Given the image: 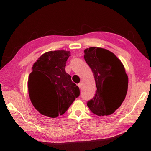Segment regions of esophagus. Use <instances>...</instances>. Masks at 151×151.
Listing matches in <instances>:
<instances>
[{
	"instance_id": "1",
	"label": "esophagus",
	"mask_w": 151,
	"mask_h": 151,
	"mask_svg": "<svg viewBox=\"0 0 151 151\" xmlns=\"http://www.w3.org/2000/svg\"><path fill=\"white\" fill-rule=\"evenodd\" d=\"M78 86H79V88H80V89H81V88H82V83L78 84Z\"/></svg>"
}]
</instances>
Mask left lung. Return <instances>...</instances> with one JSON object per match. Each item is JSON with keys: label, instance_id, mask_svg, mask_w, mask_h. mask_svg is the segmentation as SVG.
<instances>
[{"label": "left lung", "instance_id": "left-lung-1", "mask_svg": "<svg viewBox=\"0 0 151 151\" xmlns=\"http://www.w3.org/2000/svg\"><path fill=\"white\" fill-rule=\"evenodd\" d=\"M84 57L92 70L97 87L87 106L98 116L111 115L127 96L129 79L124 67L114 53L100 47L86 49Z\"/></svg>", "mask_w": 151, "mask_h": 151}]
</instances>
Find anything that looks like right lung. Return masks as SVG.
<instances>
[{
  "instance_id": "1",
  "label": "right lung",
  "mask_w": 151,
  "mask_h": 151,
  "mask_svg": "<svg viewBox=\"0 0 151 151\" xmlns=\"http://www.w3.org/2000/svg\"><path fill=\"white\" fill-rule=\"evenodd\" d=\"M70 51L45 53L32 67L29 76L28 91L31 102L45 116L58 117L65 113L80 96V89L65 71Z\"/></svg>"
}]
</instances>
